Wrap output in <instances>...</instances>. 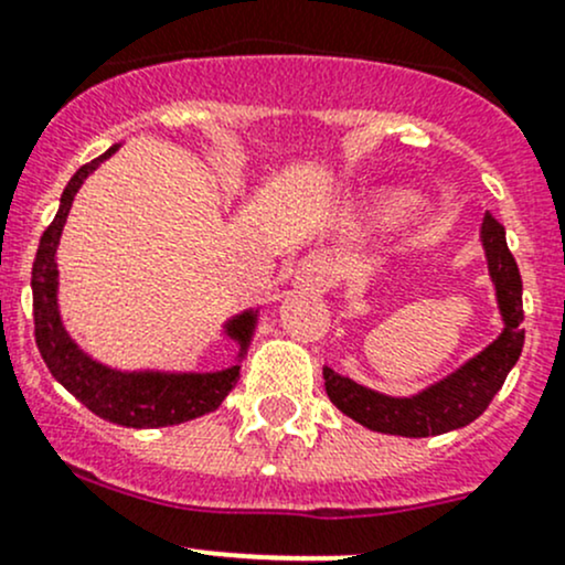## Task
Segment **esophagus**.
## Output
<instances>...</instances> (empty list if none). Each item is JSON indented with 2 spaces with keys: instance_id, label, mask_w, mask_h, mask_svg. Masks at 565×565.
Instances as JSON below:
<instances>
[{
  "instance_id": "esophagus-1",
  "label": "esophagus",
  "mask_w": 565,
  "mask_h": 565,
  "mask_svg": "<svg viewBox=\"0 0 565 565\" xmlns=\"http://www.w3.org/2000/svg\"><path fill=\"white\" fill-rule=\"evenodd\" d=\"M294 282L305 290H318V294H323V290H329L333 285L331 264L323 256H309L296 266Z\"/></svg>"
}]
</instances>
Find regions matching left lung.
<instances>
[{
    "label": "left lung",
    "mask_w": 565,
    "mask_h": 565,
    "mask_svg": "<svg viewBox=\"0 0 565 565\" xmlns=\"http://www.w3.org/2000/svg\"><path fill=\"white\" fill-rule=\"evenodd\" d=\"M479 242L484 247L490 280H493L495 301H499L503 320L499 339H493L482 353L469 358L445 380L406 398L385 396V393L358 385L355 380L342 377L333 369L323 366L326 393L339 412L353 417L369 430L423 439V436H439L469 426L488 409V404L501 391L503 380L523 353V280H520L518 260L507 247V232L490 212L482 217Z\"/></svg>",
    "instance_id": "8db88e82"
}]
</instances>
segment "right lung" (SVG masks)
Instances as JSON below:
<instances>
[{"label": "right lung", "instance_id": "right-lung-1", "mask_svg": "<svg viewBox=\"0 0 565 565\" xmlns=\"http://www.w3.org/2000/svg\"><path fill=\"white\" fill-rule=\"evenodd\" d=\"M118 150L113 145L99 159L83 163L72 180L66 183L58 204L56 217L42 234L38 258L32 266V299H34V339L42 361L47 363L51 374L56 377L72 396L86 404L102 420L118 423L126 428H161L178 426V423L193 420L207 412L217 409L223 398L232 393L239 380V363L223 369V372H120L105 363L94 361L88 353L77 348L58 315V269L56 247L62 239L66 215H70L75 193L81 191L83 180L107 161ZM258 309H245L242 315L228 320L223 329L226 337L239 344V358H245L253 331H256Z\"/></svg>", "mask_w": 565, "mask_h": 565}]
</instances>
